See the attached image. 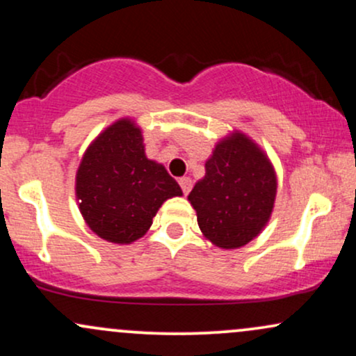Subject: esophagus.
Returning a JSON list of instances; mask_svg holds the SVG:
<instances>
[{
	"label": "esophagus",
	"mask_w": 356,
	"mask_h": 356,
	"mask_svg": "<svg viewBox=\"0 0 356 356\" xmlns=\"http://www.w3.org/2000/svg\"><path fill=\"white\" fill-rule=\"evenodd\" d=\"M179 186H181L184 195H187L192 189V181L189 177H181L179 179Z\"/></svg>",
	"instance_id": "obj_1"
}]
</instances>
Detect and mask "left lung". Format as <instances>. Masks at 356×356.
<instances>
[{
    "mask_svg": "<svg viewBox=\"0 0 356 356\" xmlns=\"http://www.w3.org/2000/svg\"><path fill=\"white\" fill-rule=\"evenodd\" d=\"M275 197V170L243 134L218 144L206 175L189 194L204 236L224 249L244 246L259 234Z\"/></svg>",
    "mask_w": 356,
    "mask_h": 356,
    "instance_id": "left-lung-1",
    "label": "left lung"
}]
</instances>
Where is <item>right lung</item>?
Wrapping results in <instances>:
<instances>
[{"mask_svg":"<svg viewBox=\"0 0 356 356\" xmlns=\"http://www.w3.org/2000/svg\"><path fill=\"white\" fill-rule=\"evenodd\" d=\"M182 195L164 165L145 157L142 134L118 120L88 147L76 172V197L88 227L108 243L142 238L169 197Z\"/></svg>","mask_w":356,"mask_h":356,"instance_id":"right-lung-1","label":"right lung"}]
</instances>
